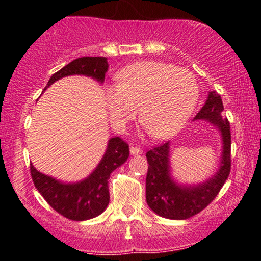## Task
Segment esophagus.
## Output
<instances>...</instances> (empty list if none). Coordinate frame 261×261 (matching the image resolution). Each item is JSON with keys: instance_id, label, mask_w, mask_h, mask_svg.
Here are the masks:
<instances>
[{"instance_id": "1", "label": "esophagus", "mask_w": 261, "mask_h": 261, "mask_svg": "<svg viewBox=\"0 0 261 261\" xmlns=\"http://www.w3.org/2000/svg\"><path fill=\"white\" fill-rule=\"evenodd\" d=\"M143 152V150L140 149V147L138 146H131L130 147V154L131 155H138V154H141Z\"/></svg>"}]
</instances>
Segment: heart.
<instances>
[{
  "mask_svg": "<svg viewBox=\"0 0 261 261\" xmlns=\"http://www.w3.org/2000/svg\"><path fill=\"white\" fill-rule=\"evenodd\" d=\"M118 84L105 89L110 120L121 130L136 117L155 139L177 134L198 101V84L189 70L163 62H139L117 73Z\"/></svg>",
  "mask_w": 261,
  "mask_h": 261,
  "instance_id": "b5f03b06",
  "label": "heart"
}]
</instances>
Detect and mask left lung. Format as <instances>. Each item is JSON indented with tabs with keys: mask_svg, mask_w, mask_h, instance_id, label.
<instances>
[{
	"mask_svg": "<svg viewBox=\"0 0 261 261\" xmlns=\"http://www.w3.org/2000/svg\"><path fill=\"white\" fill-rule=\"evenodd\" d=\"M221 96L211 91L206 103L194 120H206L221 135L222 154L218 169L208 179L198 184H181L172 175L170 144L165 143L146 152L149 168L146 175L147 206L156 215L169 220H187L206 208L216 198L228 178L231 169L230 122L223 118Z\"/></svg>",
	"mask_w": 261,
	"mask_h": 261,
	"instance_id": "left-lung-1",
	"label": "left lung"
}]
</instances>
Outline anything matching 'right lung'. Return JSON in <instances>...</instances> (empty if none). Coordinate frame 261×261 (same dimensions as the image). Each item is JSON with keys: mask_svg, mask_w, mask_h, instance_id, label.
Instances as JSON below:
<instances>
[{"mask_svg": "<svg viewBox=\"0 0 261 261\" xmlns=\"http://www.w3.org/2000/svg\"><path fill=\"white\" fill-rule=\"evenodd\" d=\"M107 69V58H78L54 73L44 91L54 82L69 75H86L103 83ZM128 155L130 151L127 144L120 138H111L98 165L84 179L65 183L43 174L33 164H30L31 178L39 193L58 213L73 221L91 220L101 215L109 206L110 192L107 183L110 175L127 160Z\"/></svg>", "mask_w": 261, "mask_h": 261, "instance_id": "add662e5", "label": "right lung"}]
</instances>
